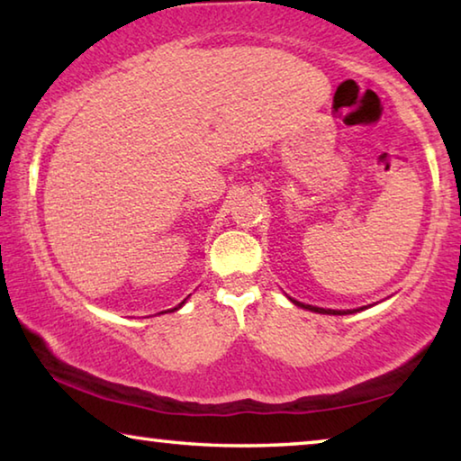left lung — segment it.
I'll list each match as a JSON object with an SVG mask.
<instances>
[{
	"label": "left lung",
	"mask_w": 461,
	"mask_h": 461,
	"mask_svg": "<svg viewBox=\"0 0 461 461\" xmlns=\"http://www.w3.org/2000/svg\"><path fill=\"white\" fill-rule=\"evenodd\" d=\"M294 305H299V307H305V309H311V311H315V313H330V315H348V313H356V311H362V309H354V311H333V309H319V307H311V305H303V303H299V301H293Z\"/></svg>",
	"instance_id": "1"
}]
</instances>
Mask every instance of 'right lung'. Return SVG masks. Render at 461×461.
Masks as SVG:
<instances>
[{
  "instance_id": "obj_1",
  "label": "right lung",
  "mask_w": 461,
  "mask_h": 461,
  "mask_svg": "<svg viewBox=\"0 0 461 461\" xmlns=\"http://www.w3.org/2000/svg\"><path fill=\"white\" fill-rule=\"evenodd\" d=\"M178 307H181V305H178ZM175 309H176V307H175ZM175 309H173V311H175Z\"/></svg>"
}]
</instances>
